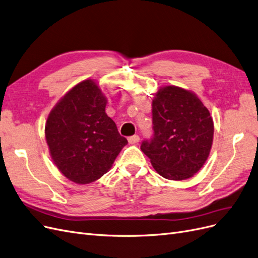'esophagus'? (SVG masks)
<instances>
[{
	"label": "esophagus",
	"mask_w": 258,
	"mask_h": 258,
	"mask_svg": "<svg viewBox=\"0 0 258 258\" xmlns=\"http://www.w3.org/2000/svg\"><path fill=\"white\" fill-rule=\"evenodd\" d=\"M128 143L132 145H136L137 143H139V136L138 135H133L131 137H128Z\"/></svg>",
	"instance_id": "34e87169"
}]
</instances>
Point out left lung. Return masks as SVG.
Segmentation results:
<instances>
[{"mask_svg": "<svg viewBox=\"0 0 258 258\" xmlns=\"http://www.w3.org/2000/svg\"><path fill=\"white\" fill-rule=\"evenodd\" d=\"M153 136L140 146L153 168L168 180H185L201 169L213 141L209 110L194 93L161 88L152 102Z\"/></svg>", "mask_w": 258, "mask_h": 258, "instance_id": "8db88e82", "label": "left lung"}]
</instances>
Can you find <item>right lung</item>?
Listing matches in <instances>:
<instances>
[{"label": "right lung", "instance_id": "right-lung-1", "mask_svg": "<svg viewBox=\"0 0 258 258\" xmlns=\"http://www.w3.org/2000/svg\"><path fill=\"white\" fill-rule=\"evenodd\" d=\"M107 99L93 80L75 86L49 113L46 140L64 176L78 184L94 182L111 168L127 140L105 112Z\"/></svg>", "mask_w": 258, "mask_h": 258}]
</instances>
